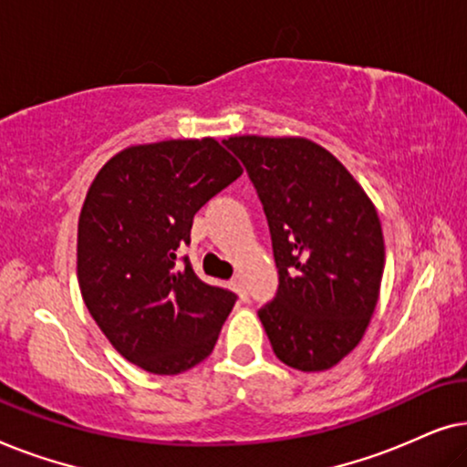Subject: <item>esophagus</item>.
<instances>
[{
	"instance_id": "1",
	"label": "esophagus",
	"mask_w": 467,
	"mask_h": 467,
	"mask_svg": "<svg viewBox=\"0 0 467 467\" xmlns=\"http://www.w3.org/2000/svg\"><path fill=\"white\" fill-rule=\"evenodd\" d=\"M232 286H234V291L238 293V296L242 297V299H246V289H244V283H242V278L240 276H235V278H232Z\"/></svg>"
}]
</instances>
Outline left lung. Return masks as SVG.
Returning <instances> with one entry per match:
<instances>
[{"instance_id":"left-lung-1","label":"left lung","mask_w":467,"mask_h":467,"mask_svg":"<svg viewBox=\"0 0 467 467\" xmlns=\"http://www.w3.org/2000/svg\"><path fill=\"white\" fill-rule=\"evenodd\" d=\"M240 159L264 206L278 289L259 308L289 368H334L366 334L379 302L385 240L374 203L348 170L304 138L240 136Z\"/></svg>"}]
</instances>
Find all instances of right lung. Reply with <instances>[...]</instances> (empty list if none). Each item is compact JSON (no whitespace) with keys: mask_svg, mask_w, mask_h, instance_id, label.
<instances>
[{"mask_svg":"<svg viewBox=\"0 0 467 467\" xmlns=\"http://www.w3.org/2000/svg\"><path fill=\"white\" fill-rule=\"evenodd\" d=\"M242 174L213 138L131 146L88 189L78 221V283L88 312L127 361L174 376L206 359L234 291L197 276L181 248L197 210Z\"/></svg>","mask_w":467,"mask_h":467,"instance_id":"add662e5","label":"right lung"}]
</instances>
